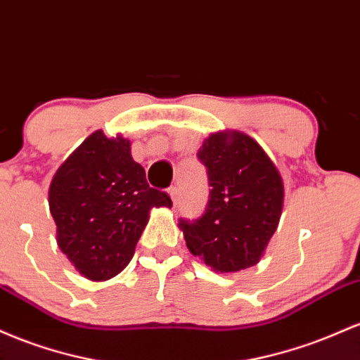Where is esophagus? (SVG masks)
<instances>
[{
  "label": "esophagus",
  "instance_id": "34e87169",
  "mask_svg": "<svg viewBox=\"0 0 360 360\" xmlns=\"http://www.w3.org/2000/svg\"><path fill=\"white\" fill-rule=\"evenodd\" d=\"M168 193H169V197H172L173 204H176V200H179V195H180L179 187H176V185H173V187L168 188Z\"/></svg>",
  "mask_w": 360,
  "mask_h": 360
}]
</instances>
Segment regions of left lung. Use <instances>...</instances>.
<instances>
[{
	"label": "left lung",
	"mask_w": 360,
	"mask_h": 360,
	"mask_svg": "<svg viewBox=\"0 0 360 360\" xmlns=\"http://www.w3.org/2000/svg\"><path fill=\"white\" fill-rule=\"evenodd\" d=\"M197 156L211 191L200 217L180 219L185 243L216 272L253 267L281 219V173L255 139L238 131L211 134Z\"/></svg>",
	"instance_id": "1"
}]
</instances>
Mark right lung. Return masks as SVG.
I'll return each mask as SVG.
<instances>
[{"label":"right lung","mask_w":360,"mask_h":360,"mask_svg":"<svg viewBox=\"0 0 360 360\" xmlns=\"http://www.w3.org/2000/svg\"><path fill=\"white\" fill-rule=\"evenodd\" d=\"M172 207L149 187L129 139L95 131L60 165L49 187L58 245L90 281H108L131 262L153 207Z\"/></svg>","instance_id":"add662e5"}]
</instances>
